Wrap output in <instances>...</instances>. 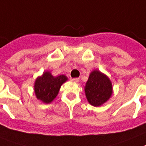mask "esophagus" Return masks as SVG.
I'll list each match as a JSON object with an SVG mask.
<instances>
[{
  "label": "esophagus",
  "mask_w": 146,
  "mask_h": 146,
  "mask_svg": "<svg viewBox=\"0 0 146 146\" xmlns=\"http://www.w3.org/2000/svg\"><path fill=\"white\" fill-rule=\"evenodd\" d=\"M71 80H72V82H74V83H78V81H79V79H78V78H72V79H71Z\"/></svg>",
  "instance_id": "34e87169"
}]
</instances>
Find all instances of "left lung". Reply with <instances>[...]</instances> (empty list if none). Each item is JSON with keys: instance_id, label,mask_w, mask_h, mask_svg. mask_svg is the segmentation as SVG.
I'll use <instances>...</instances> for the list:
<instances>
[{"instance_id": "8db88e82", "label": "left lung", "mask_w": 146, "mask_h": 146, "mask_svg": "<svg viewBox=\"0 0 146 146\" xmlns=\"http://www.w3.org/2000/svg\"><path fill=\"white\" fill-rule=\"evenodd\" d=\"M84 91L88 102L94 107H99L111 98L113 85L108 76L96 69L90 74Z\"/></svg>"}]
</instances>
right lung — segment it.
I'll list each match as a JSON object with an SVG mask.
<instances>
[{
	"label": "right lung",
	"instance_id": "1",
	"mask_svg": "<svg viewBox=\"0 0 146 146\" xmlns=\"http://www.w3.org/2000/svg\"><path fill=\"white\" fill-rule=\"evenodd\" d=\"M67 80L68 78L64 74L54 77L50 72L45 71L35 80L34 92L36 97L42 103H51L58 95L61 86Z\"/></svg>",
	"mask_w": 146,
	"mask_h": 146
}]
</instances>
